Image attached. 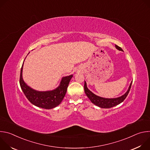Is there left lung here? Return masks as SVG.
Instances as JSON below:
<instances>
[{"label":"left lung","instance_id":"1","mask_svg":"<svg viewBox=\"0 0 150 150\" xmlns=\"http://www.w3.org/2000/svg\"><path fill=\"white\" fill-rule=\"evenodd\" d=\"M115 47L118 50H119L120 51H123L122 48L120 47L119 46H118L117 45H115ZM132 82H131V83L130 84V86H129V88H128V90L127 91V92L124 95H123L121 97L115 98H105L100 97L99 96H97L95 95L94 93H93L91 91H90L88 89L85 81V83H84V91H85V93L86 94L87 96L89 98V99L91 100V101L93 104H94L95 105L100 107V108H101L109 109V108H113V107H114L115 105H118L119 104L121 103L122 102H123L124 101V100L127 97V94H129V92L130 89L131 88Z\"/></svg>","mask_w":150,"mask_h":150}]
</instances>
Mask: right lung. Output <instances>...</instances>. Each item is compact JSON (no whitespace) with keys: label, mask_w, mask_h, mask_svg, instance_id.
Returning a JSON list of instances; mask_svg holds the SVG:
<instances>
[{"label":"right lung","mask_w":150,"mask_h":150,"mask_svg":"<svg viewBox=\"0 0 150 150\" xmlns=\"http://www.w3.org/2000/svg\"><path fill=\"white\" fill-rule=\"evenodd\" d=\"M23 68V64L21 69L19 78L20 86L27 99L33 104L42 109H51L60 104L66 94L72 75L63 77L59 86L54 90L38 91L28 87L24 81L22 76Z\"/></svg>","instance_id":"1"}]
</instances>
